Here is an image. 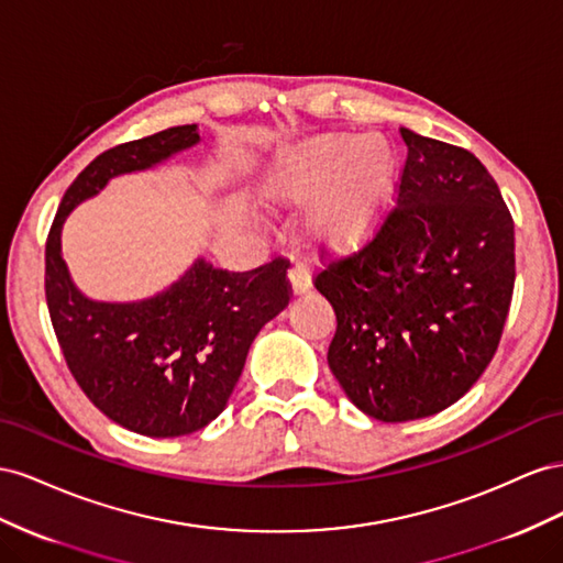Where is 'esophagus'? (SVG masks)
<instances>
[{"label": "esophagus", "instance_id": "34e87169", "mask_svg": "<svg viewBox=\"0 0 563 563\" xmlns=\"http://www.w3.org/2000/svg\"><path fill=\"white\" fill-rule=\"evenodd\" d=\"M311 276H309V271L303 268V266H295L292 271H290V290H292V297H301V295H307L309 290H311Z\"/></svg>", "mask_w": 563, "mask_h": 563}]
</instances>
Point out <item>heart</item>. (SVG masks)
Masks as SVG:
<instances>
[{
	"instance_id": "1",
	"label": "heart",
	"mask_w": 563,
	"mask_h": 563,
	"mask_svg": "<svg viewBox=\"0 0 563 563\" xmlns=\"http://www.w3.org/2000/svg\"><path fill=\"white\" fill-rule=\"evenodd\" d=\"M398 176V153L387 136L323 132L273 155L254 198L271 212L309 202L303 217L309 245L330 256H349L382 231Z\"/></svg>"
}]
</instances>
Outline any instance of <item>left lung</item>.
<instances>
[{
    "label": "left lung",
    "mask_w": 563,
    "mask_h": 563,
    "mask_svg": "<svg viewBox=\"0 0 563 563\" xmlns=\"http://www.w3.org/2000/svg\"><path fill=\"white\" fill-rule=\"evenodd\" d=\"M396 210L358 254L318 273L334 309L328 365L379 422L437 415L484 375L509 313L514 221L464 148L400 126Z\"/></svg>",
    "instance_id": "8db88e82"
}]
</instances>
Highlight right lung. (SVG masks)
Segmentation results:
<instances>
[{
    "instance_id": "obj_1",
    "label": "right lung",
    "mask_w": 563,
    "mask_h": 563,
    "mask_svg": "<svg viewBox=\"0 0 563 563\" xmlns=\"http://www.w3.org/2000/svg\"><path fill=\"white\" fill-rule=\"evenodd\" d=\"M200 141L198 124H184L101 153L66 190L46 238V307L73 377L112 422L151 439L186 437L227 408L254 336L290 303L287 266L231 273L198 256L153 297L99 301L75 285L60 233L110 179L153 169Z\"/></svg>"
}]
</instances>
